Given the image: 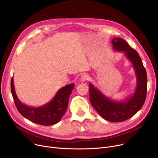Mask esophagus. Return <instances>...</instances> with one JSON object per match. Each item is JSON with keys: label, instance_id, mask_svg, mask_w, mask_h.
<instances>
[{"label": "esophagus", "instance_id": "obj_1", "mask_svg": "<svg viewBox=\"0 0 158 158\" xmlns=\"http://www.w3.org/2000/svg\"><path fill=\"white\" fill-rule=\"evenodd\" d=\"M88 79V77L86 76V75H82L81 77V81L82 82H85L86 81H87Z\"/></svg>", "mask_w": 158, "mask_h": 158}]
</instances>
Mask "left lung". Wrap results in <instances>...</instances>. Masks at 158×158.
<instances>
[{"instance_id":"1","label":"left lung","mask_w":158,"mask_h":158,"mask_svg":"<svg viewBox=\"0 0 158 158\" xmlns=\"http://www.w3.org/2000/svg\"><path fill=\"white\" fill-rule=\"evenodd\" d=\"M113 48L124 52L133 65L136 76V86L134 94L123 101H113L104 95L97 87L89 82V101L95 110L106 120L120 122L131 118L142 107L147 95V77L142 59L126 41L120 38L112 40Z\"/></svg>"}]
</instances>
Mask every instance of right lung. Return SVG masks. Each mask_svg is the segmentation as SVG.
<instances>
[{
    "label": "right lung",
    "mask_w": 158,
    "mask_h": 158,
    "mask_svg": "<svg viewBox=\"0 0 158 158\" xmlns=\"http://www.w3.org/2000/svg\"><path fill=\"white\" fill-rule=\"evenodd\" d=\"M73 87V83L62 87L58 90L51 101L42 106L34 107L20 102L15 92L13 77L11 81V94L19 112L33 123L43 126H51L60 121L67 109L69 97Z\"/></svg>",
    "instance_id": "obj_1"
}]
</instances>
